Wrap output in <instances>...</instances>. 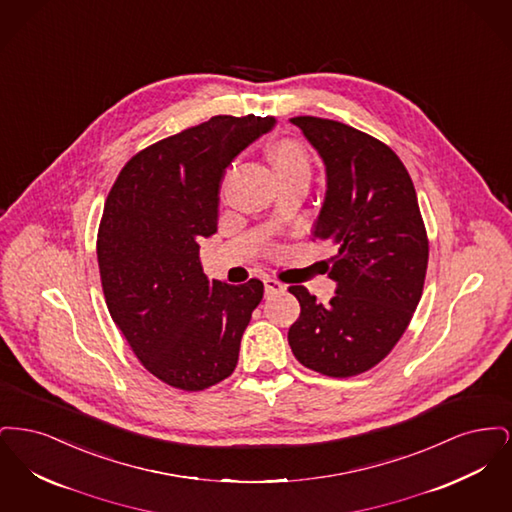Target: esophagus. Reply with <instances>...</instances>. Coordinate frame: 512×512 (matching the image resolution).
<instances>
[{
	"instance_id": "1",
	"label": "esophagus",
	"mask_w": 512,
	"mask_h": 512,
	"mask_svg": "<svg viewBox=\"0 0 512 512\" xmlns=\"http://www.w3.org/2000/svg\"><path fill=\"white\" fill-rule=\"evenodd\" d=\"M284 292H286V286H284L282 282H278L276 278H267V280H265V295H267V297H272V295H276V293Z\"/></svg>"
}]
</instances>
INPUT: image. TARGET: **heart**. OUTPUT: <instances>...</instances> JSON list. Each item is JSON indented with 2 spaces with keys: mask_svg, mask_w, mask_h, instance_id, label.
<instances>
[{
  "mask_svg": "<svg viewBox=\"0 0 512 512\" xmlns=\"http://www.w3.org/2000/svg\"><path fill=\"white\" fill-rule=\"evenodd\" d=\"M267 153L278 180L293 174H309L307 153L295 140H278L270 144Z\"/></svg>",
  "mask_w": 512,
  "mask_h": 512,
  "instance_id": "heart-1",
  "label": "heart"
}]
</instances>
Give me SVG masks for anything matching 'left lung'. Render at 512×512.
Here are the masks:
<instances>
[{
  "label": "left lung",
  "instance_id": "8db88e82",
  "mask_svg": "<svg viewBox=\"0 0 512 512\" xmlns=\"http://www.w3.org/2000/svg\"><path fill=\"white\" fill-rule=\"evenodd\" d=\"M326 167L313 238L332 242L328 305L292 286L301 315L288 332L295 359L332 378L378 365L407 330L420 301L428 238L413 180L390 147L343 122L290 119Z\"/></svg>",
  "mask_w": 512,
  "mask_h": 512
}]
</instances>
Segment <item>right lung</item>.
<instances>
[{
  "mask_svg": "<svg viewBox=\"0 0 512 512\" xmlns=\"http://www.w3.org/2000/svg\"><path fill=\"white\" fill-rule=\"evenodd\" d=\"M274 117L217 115L136 153L107 195L98 232L107 309L134 355L172 388L228 378L263 282L209 280L199 240L217 232L226 167Z\"/></svg>",
  "mask_w": 512,
  "mask_h": 512,
  "instance_id": "1",
  "label": "right lung"
}]
</instances>
